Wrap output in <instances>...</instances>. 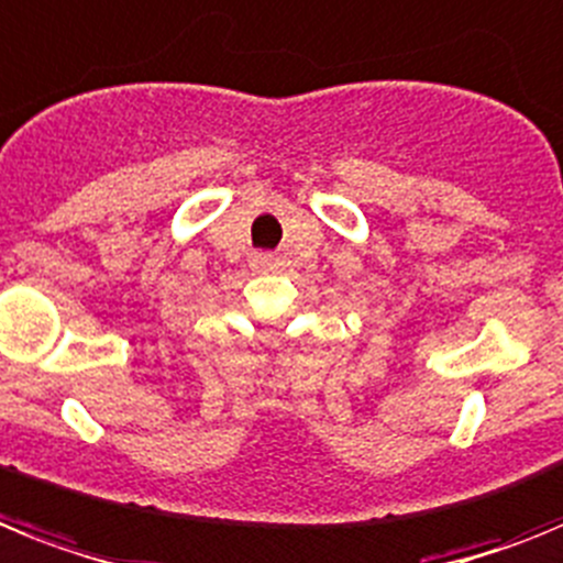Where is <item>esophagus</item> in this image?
I'll return each instance as SVG.
<instances>
[{
	"label": "esophagus",
	"instance_id": "esophagus-1",
	"mask_svg": "<svg viewBox=\"0 0 563 563\" xmlns=\"http://www.w3.org/2000/svg\"><path fill=\"white\" fill-rule=\"evenodd\" d=\"M252 268L254 272H275V257L272 254H254Z\"/></svg>",
	"mask_w": 563,
	"mask_h": 563
}]
</instances>
